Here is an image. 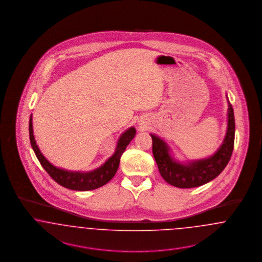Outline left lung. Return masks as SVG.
<instances>
[{
	"instance_id": "left-lung-1",
	"label": "left lung",
	"mask_w": 262,
	"mask_h": 262,
	"mask_svg": "<svg viewBox=\"0 0 262 262\" xmlns=\"http://www.w3.org/2000/svg\"><path fill=\"white\" fill-rule=\"evenodd\" d=\"M228 127L224 141L218 150L207 158L181 163L171 155L167 143L157 136L152 137V152L163 179L170 185L181 188L200 187L221 174L230 161L235 141V117L228 99Z\"/></svg>"
}]
</instances>
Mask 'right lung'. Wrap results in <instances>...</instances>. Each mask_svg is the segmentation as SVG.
I'll list each match as a JSON object with an SVG mask.
<instances>
[{
    "label": "right lung",
    "instance_id": "1",
    "mask_svg": "<svg viewBox=\"0 0 262 262\" xmlns=\"http://www.w3.org/2000/svg\"><path fill=\"white\" fill-rule=\"evenodd\" d=\"M136 133L137 130L134 126L126 129L119 138L115 153L102 166H100L99 168L90 172H74V171H68V170L57 168L44 157V155L38 148L35 138L33 136L32 115L30 116V120H29L30 143L42 167L45 169V171L48 174H50L51 178L62 187L74 189V190H79V191H85V190L98 188L106 185L109 181L112 180L113 177L115 176L119 168L121 156L124 153L128 143L136 136Z\"/></svg>",
    "mask_w": 262,
    "mask_h": 262
}]
</instances>
